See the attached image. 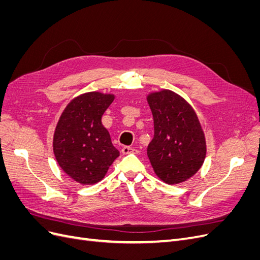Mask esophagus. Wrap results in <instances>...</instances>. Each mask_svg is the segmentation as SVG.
I'll return each instance as SVG.
<instances>
[{
  "mask_svg": "<svg viewBox=\"0 0 260 260\" xmlns=\"http://www.w3.org/2000/svg\"><path fill=\"white\" fill-rule=\"evenodd\" d=\"M121 152H122V154H130V153L135 152V149L131 148L130 146H123L122 149H121Z\"/></svg>",
  "mask_w": 260,
  "mask_h": 260,
  "instance_id": "obj_1",
  "label": "esophagus"
}]
</instances>
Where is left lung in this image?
Returning a JSON list of instances; mask_svg holds the SVG:
<instances>
[{"label":"left lung","instance_id":"8db88e82","mask_svg":"<svg viewBox=\"0 0 260 260\" xmlns=\"http://www.w3.org/2000/svg\"><path fill=\"white\" fill-rule=\"evenodd\" d=\"M154 118L147 157L155 175L167 184L193 177L206 157V139L193 106L178 93L162 89L146 96Z\"/></svg>","mask_w":260,"mask_h":260}]
</instances>
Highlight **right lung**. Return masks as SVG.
<instances>
[{"label":"right lung","mask_w":260,"mask_h":260,"mask_svg":"<svg viewBox=\"0 0 260 260\" xmlns=\"http://www.w3.org/2000/svg\"><path fill=\"white\" fill-rule=\"evenodd\" d=\"M114 99L113 93H82L69 102L57 121L53 136L55 159L78 183H98L119 156L102 124V116Z\"/></svg>","instance_id":"add662e5"}]
</instances>
